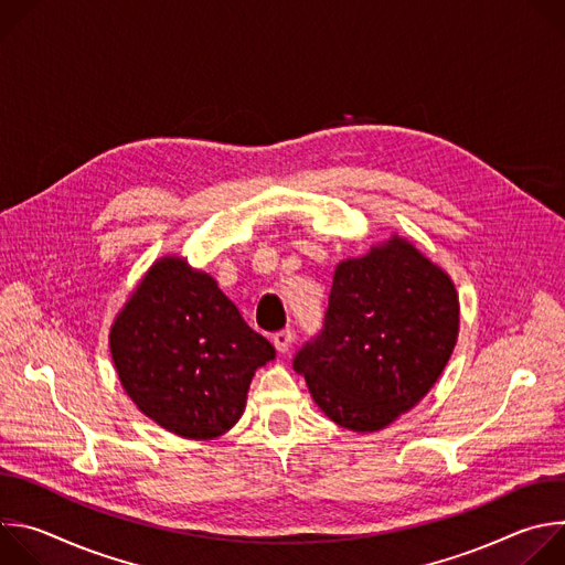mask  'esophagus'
Here are the masks:
<instances>
[{"label": "esophagus", "mask_w": 565, "mask_h": 565, "mask_svg": "<svg viewBox=\"0 0 565 565\" xmlns=\"http://www.w3.org/2000/svg\"><path fill=\"white\" fill-rule=\"evenodd\" d=\"M273 344H275V349H277L279 353H286V351L290 349V344H292V331L286 329V331L275 333V335H273Z\"/></svg>", "instance_id": "obj_1"}]
</instances>
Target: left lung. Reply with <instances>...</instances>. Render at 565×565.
Wrapping results in <instances>:
<instances>
[{
    "label": "left lung",
    "mask_w": 565,
    "mask_h": 565,
    "mask_svg": "<svg viewBox=\"0 0 565 565\" xmlns=\"http://www.w3.org/2000/svg\"><path fill=\"white\" fill-rule=\"evenodd\" d=\"M458 329L460 301L447 270L393 232L335 266L324 331L292 366L324 416L373 434L431 391Z\"/></svg>",
    "instance_id": "8db88e82"
}]
</instances>
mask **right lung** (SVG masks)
I'll list each match as a JSON object with an SVG mask.
<instances>
[{
  "mask_svg": "<svg viewBox=\"0 0 565 565\" xmlns=\"http://www.w3.org/2000/svg\"><path fill=\"white\" fill-rule=\"evenodd\" d=\"M109 349L134 405L188 440L230 431L255 371L275 358L216 279L179 255L156 259L140 277L114 319Z\"/></svg>",
  "mask_w": 565,
  "mask_h": 565,
  "instance_id": "add662e5",
  "label": "right lung"
}]
</instances>
